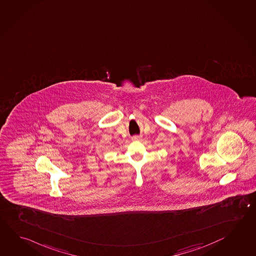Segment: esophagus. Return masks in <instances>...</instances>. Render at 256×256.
<instances>
[{"label": "esophagus", "instance_id": "obj_1", "mask_svg": "<svg viewBox=\"0 0 256 256\" xmlns=\"http://www.w3.org/2000/svg\"><path fill=\"white\" fill-rule=\"evenodd\" d=\"M132 139L134 140H137L140 139V136H138V135H135V136H132Z\"/></svg>", "mask_w": 256, "mask_h": 256}]
</instances>
